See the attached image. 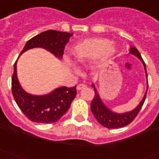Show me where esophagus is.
I'll return each mask as SVG.
<instances>
[{
  "label": "esophagus",
  "mask_w": 159,
  "mask_h": 159,
  "mask_svg": "<svg viewBox=\"0 0 159 159\" xmlns=\"http://www.w3.org/2000/svg\"><path fill=\"white\" fill-rule=\"evenodd\" d=\"M86 86H87V85L84 84H80L77 85V89H78V90H80V89H84V88H85Z\"/></svg>",
  "instance_id": "34e87169"
}]
</instances>
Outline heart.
I'll return each mask as SVG.
<instances>
[{
	"label": "heart",
	"instance_id": "b5f03b06",
	"mask_svg": "<svg viewBox=\"0 0 159 159\" xmlns=\"http://www.w3.org/2000/svg\"><path fill=\"white\" fill-rule=\"evenodd\" d=\"M116 53V48L111 40L104 38L86 39L71 48L74 61L78 64H86L93 58L102 63Z\"/></svg>",
	"mask_w": 159,
	"mask_h": 159
}]
</instances>
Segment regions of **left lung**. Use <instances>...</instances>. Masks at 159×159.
I'll return each mask as SVG.
<instances>
[{
    "label": "left lung",
    "mask_w": 159,
    "mask_h": 159,
    "mask_svg": "<svg viewBox=\"0 0 159 159\" xmlns=\"http://www.w3.org/2000/svg\"><path fill=\"white\" fill-rule=\"evenodd\" d=\"M130 53L135 55V56H136V57L141 59V61H142L144 67H145L146 77L148 78L147 70H146V65H145V61H143L141 53L137 50V48L136 47H132V48H130ZM93 87L94 89L95 96H94L93 99V101L91 102V111L93 112L94 117L96 118V119L98 120L99 124H102L105 128H110V129L123 128V127H125V126L131 124L134 120V119L137 116L138 113L140 112V111L142 108L143 104H144L145 98H146V94H147L148 90L147 88L146 93H145L142 101L138 105V106L136 107L133 111L128 113H124V114H117V113L113 112L111 110H109L103 104V102L101 100L99 94L98 93L97 89H96L95 86L93 84Z\"/></svg>",
    "instance_id": "left-lung-1"
}]
</instances>
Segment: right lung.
<instances>
[{
  "mask_svg": "<svg viewBox=\"0 0 159 159\" xmlns=\"http://www.w3.org/2000/svg\"><path fill=\"white\" fill-rule=\"evenodd\" d=\"M72 34L63 31L48 30L30 39L21 53L32 48H44L57 57H62L65 44ZM17 61L14 65L12 75V94L17 105L31 121L38 124H52L58 121L76 96V85L74 87H61L44 96L28 94L21 88L16 71Z\"/></svg>",
  "mask_w": 159,
  "mask_h": 159,
  "instance_id": "obj_1",
  "label": "right lung"
}]
</instances>
